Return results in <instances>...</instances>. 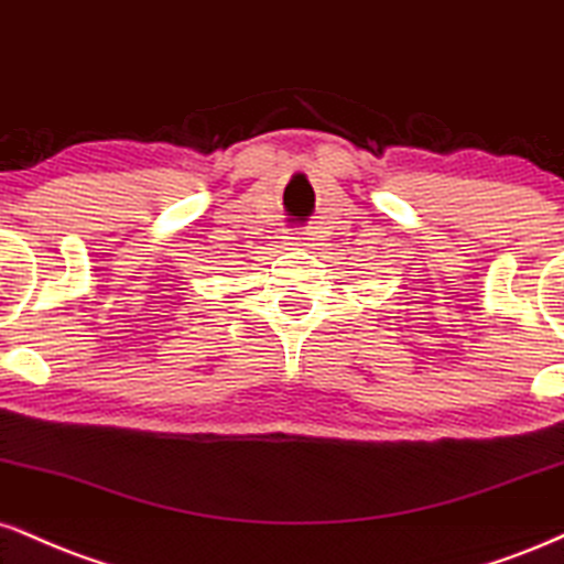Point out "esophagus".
Returning a JSON list of instances; mask_svg holds the SVG:
<instances>
[{"label":"esophagus","mask_w":564,"mask_h":564,"mask_svg":"<svg viewBox=\"0 0 564 564\" xmlns=\"http://www.w3.org/2000/svg\"><path fill=\"white\" fill-rule=\"evenodd\" d=\"M289 239L294 241V243H302V247H307V241H312L310 234H304V230H294V234H291Z\"/></svg>","instance_id":"34e87169"}]
</instances>
